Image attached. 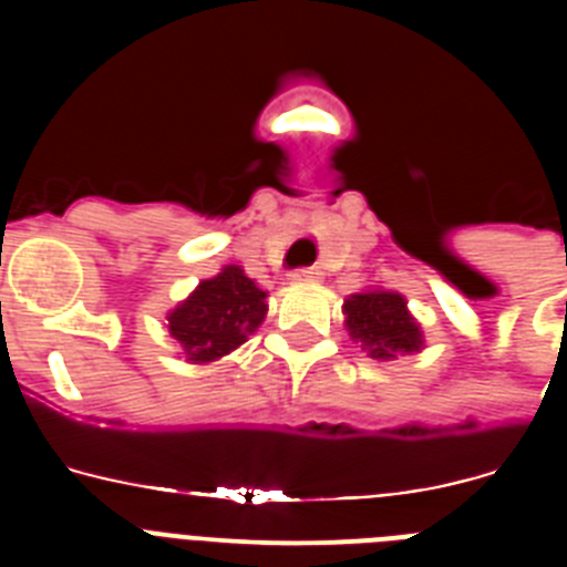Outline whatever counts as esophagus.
<instances>
[{
  "instance_id": "esophagus-1",
  "label": "esophagus",
  "mask_w": 567,
  "mask_h": 567,
  "mask_svg": "<svg viewBox=\"0 0 567 567\" xmlns=\"http://www.w3.org/2000/svg\"><path fill=\"white\" fill-rule=\"evenodd\" d=\"M320 269L318 267H300V269H292V275H289V280H295V284H315V280H320Z\"/></svg>"
}]
</instances>
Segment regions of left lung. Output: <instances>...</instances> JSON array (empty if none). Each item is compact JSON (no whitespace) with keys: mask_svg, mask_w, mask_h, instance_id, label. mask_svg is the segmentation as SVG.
<instances>
[{"mask_svg":"<svg viewBox=\"0 0 567 567\" xmlns=\"http://www.w3.org/2000/svg\"><path fill=\"white\" fill-rule=\"evenodd\" d=\"M343 312L349 334L365 346L369 358L394 360L423 346V334L405 309L403 295L383 289L352 295L343 303Z\"/></svg>","mask_w":567,"mask_h":567,"instance_id":"1","label":"left lung"}]
</instances>
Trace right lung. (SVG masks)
Returning <instances> with one entry per match:
<instances>
[{
    "label": "right lung",
    "instance_id": "obj_1",
    "mask_svg": "<svg viewBox=\"0 0 567 567\" xmlns=\"http://www.w3.org/2000/svg\"><path fill=\"white\" fill-rule=\"evenodd\" d=\"M264 315L267 292H260L244 269L227 267L204 280L167 320L169 334L182 343L187 360L209 363L238 349L260 327Z\"/></svg>",
    "mask_w": 567,
    "mask_h": 567
}]
</instances>
